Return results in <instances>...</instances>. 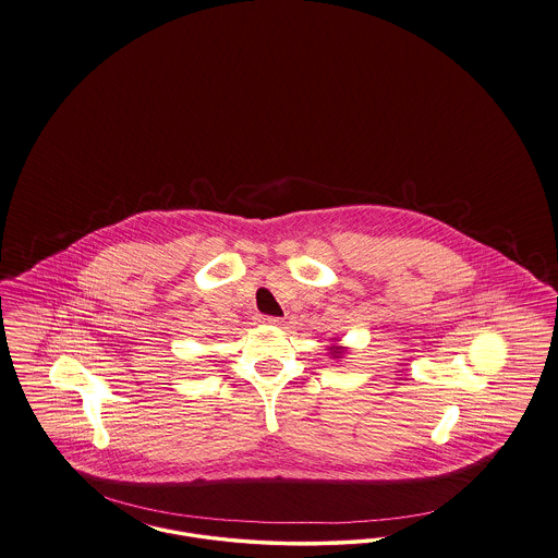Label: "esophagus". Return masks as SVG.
Wrapping results in <instances>:
<instances>
[{
    "mask_svg": "<svg viewBox=\"0 0 558 558\" xmlns=\"http://www.w3.org/2000/svg\"><path fill=\"white\" fill-rule=\"evenodd\" d=\"M262 322H264V324H274V326H278V324H280V322H282V319L269 318V316H264V318H262Z\"/></svg>",
    "mask_w": 558,
    "mask_h": 558,
    "instance_id": "34e87169",
    "label": "esophagus"
}]
</instances>
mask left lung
Listing matches in <instances>:
<instances>
[{
	"label": "left lung",
	"mask_w": 558,
	"mask_h": 558,
	"mask_svg": "<svg viewBox=\"0 0 558 558\" xmlns=\"http://www.w3.org/2000/svg\"><path fill=\"white\" fill-rule=\"evenodd\" d=\"M345 353V347L332 345L330 347V355L332 357H341Z\"/></svg>",
	"instance_id": "left-lung-1"
}]
</instances>
